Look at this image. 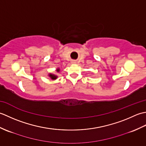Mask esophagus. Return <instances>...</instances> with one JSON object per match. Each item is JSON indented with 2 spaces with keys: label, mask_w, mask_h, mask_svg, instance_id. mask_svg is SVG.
<instances>
[{
  "label": "esophagus",
  "mask_w": 146,
  "mask_h": 146,
  "mask_svg": "<svg viewBox=\"0 0 146 146\" xmlns=\"http://www.w3.org/2000/svg\"><path fill=\"white\" fill-rule=\"evenodd\" d=\"M76 63V61H75V60H73V61H71V63L72 64H75Z\"/></svg>",
  "instance_id": "1"
}]
</instances>
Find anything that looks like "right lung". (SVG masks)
<instances>
[{
  "instance_id": "right-lung-1",
  "label": "right lung",
  "mask_w": 146,
  "mask_h": 146,
  "mask_svg": "<svg viewBox=\"0 0 146 146\" xmlns=\"http://www.w3.org/2000/svg\"><path fill=\"white\" fill-rule=\"evenodd\" d=\"M56 71L57 73H59L61 71V70H60V68H58L56 70ZM48 76L49 77V78H50V80H56L58 78V75H55V74L49 73Z\"/></svg>"
}]
</instances>
